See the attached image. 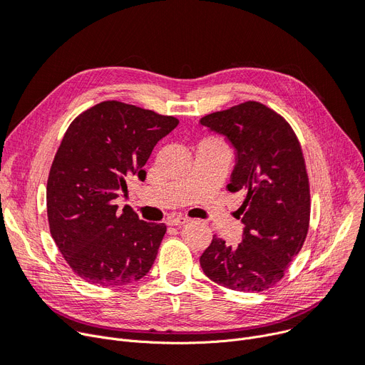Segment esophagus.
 Instances as JSON below:
<instances>
[{"mask_svg":"<svg viewBox=\"0 0 365 365\" xmlns=\"http://www.w3.org/2000/svg\"><path fill=\"white\" fill-rule=\"evenodd\" d=\"M190 220L187 217H182V215H177V217H169L168 218V224L169 225H181V224H185L188 222Z\"/></svg>","mask_w":365,"mask_h":365,"instance_id":"1","label":"esophagus"}]
</instances>
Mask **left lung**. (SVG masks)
<instances>
[{"instance_id":"left-lung-1","label":"left lung","mask_w":365,"mask_h":365,"mask_svg":"<svg viewBox=\"0 0 365 365\" xmlns=\"http://www.w3.org/2000/svg\"><path fill=\"white\" fill-rule=\"evenodd\" d=\"M237 151L229 192L244 195L245 224L235 248L214 235L200 257L211 281L235 291L259 292L285 276L307 236L310 187L304 155L288 121L264 103L247 101L200 118Z\"/></svg>"}]
</instances>
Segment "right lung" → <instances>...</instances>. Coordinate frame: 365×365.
<instances>
[{
  "label": "right lung",
  "mask_w": 365,
  "mask_h": 365,
  "mask_svg": "<svg viewBox=\"0 0 365 365\" xmlns=\"http://www.w3.org/2000/svg\"><path fill=\"white\" fill-rule=\"evenodd\" d=\"M178 118L120 101H103L66 129L47 180V220L68 266L86 282L121 287L144 277L166 225L138 218L114 199L143 169Z\"/></svg>",
  "instance_id": "1"
}]
</instances>
